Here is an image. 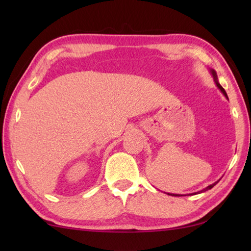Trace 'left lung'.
<instances>
[{"instance_id": "1", "label": "left lung", "mask_w": 251, "mask_h": 251, "mask_svg": "<svg viewBox=\"0 0 251 251\" xmlns=\"http://www.w3.org/2000/svg\"><path fill=\"white\" fill-rule=\"evenodd\" d=\"M210 73H211V75H212V77H214V79H215V83H216V85H217V87L219 88L220 91H222V93L223 94L226 96V99H228V96H227V93L225 92V90L223 88V86L222 85H220L219 83H218V78H217V74H216V72L214 71V70H210ZM219 181V180H218ZM218 181H216V182H214V184H211V185H209V186H207L206 188H203L202 190H201V192H197V193H194V194H190V195H196V194H201V193H205V192H207V190H209V189H211L212 187H214L216 184H217ZM168 195H172V194H168ZM172 196H177V197H180V196H182V195H178V194H173Z\"/></svg>"}]
</instances>
